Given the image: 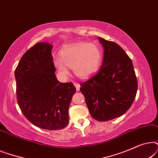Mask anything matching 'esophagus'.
I'll return each instance as SVG.
<instances>
[{"instance_id": "obj_1", "label": "esophagus", "mask_w": 158, "mask_h": 158, "mask_svg": "<svg viewBox=\"0 0 158 158\" xmlns=\"http://www.w3.org/2000/svg\"><path fill=\"white\" fill-rule=\"evenodd\" d=\"M74 85L75 87L76 88V90L78 91V90H80V88H81V85H80V84H78L77 83H74Z\"/></svg>"}]
</instances>
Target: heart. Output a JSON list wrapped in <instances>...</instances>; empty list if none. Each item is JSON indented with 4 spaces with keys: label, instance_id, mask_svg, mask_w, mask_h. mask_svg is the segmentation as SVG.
<instances>
[{
    "label": "heart",
    "instance_id": "heart-1",
    "mask_svg": "<svg viewBox=\"0 0 158 158\" xmlns=\"http://www.w3.org/2000/svg\"><path fill=\"white\" fill-rule=\"evenodd\" d=\"M102 60V52L94 42H78L65 47L60 58L54 60V65L62 74L68 73L67 67L73 68L80 78H86L98 70Z\"/></svg>",
    "mask_w": 158,
    "mask_h": 158
}]
</instances>
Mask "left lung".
Wrapping results in <instances>:
<instances>
[{"label":"left lung","mask_w":158,"mask_h":158,"mask_svg":"<svg viewBox=\"0 0 158 158\" xmlns=\"http://www.w3.org/2000/svg\"><path fill=\"white\" fill-rule=\"evenodd\" d=\"M103 47L100 70L81 83L90 115L98 122L119 117L132 104L137 90V81L132 62L116 43L98 37Z\"/></svg>","instance_id":"obj_1"}]
</instances>
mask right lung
Listing matches in <instances>:
<instances>
[{"mask_svg":"<svg viewBox=\"0 0 158 158\" xmlns=\"http://www.w3.org/2000/svg\"><path fill=\"white\" fill-rule=\"evenodd\" d=\"M52 45L39 42L21 58L15 70L19 106L36 127L57 130L69 123L68 109L76 88L62 83L55 74Z\"/></svg>","mask_w":158,"mask_h":158,"instance_id":"add662e5","label":"right lung"}]
</instances>
